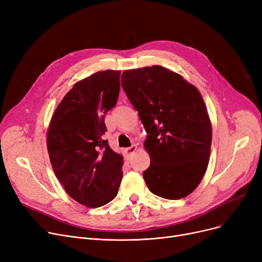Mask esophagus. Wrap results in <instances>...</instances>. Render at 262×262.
Returning <instances> with one entry per match:
<instances>
[{"instance_id":"1","label":"esophagus","mask_w":262,"mask_h":262,"mask_svg":"<svg viewBox=\"0 0 262 262\" xmlns=\"http://www.w3.org/2000/svg\"><path fill=\"white\" fill-rule=\"evenodd\" d=\"M136 149H137V146H136L135 144H133L132 146H129V147H127V148L125 149V152H126V154L129 156V155H132V154L135 153Z\"/></svg>"}]
</instances>
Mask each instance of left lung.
I'll return each mask as SVG.
<instances>
[{"label": "left lung", "mask_w": 262, "mask_h": 262, "mask_svg": "<svg viewBox=\"0 0 262 262\" xmlns=\"http://www.w3.org/2000/svg\"><path fill=\"white\" fill-rule=\"evenodd\" d=\"M121 85L147 134V188L168 200L187 196L201 183L210 156L211 123L201 93L160 66L124 71Z\"/></svg>", "instance_id": "obj_1"}]
</instances>
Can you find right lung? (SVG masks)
<instances>
[{"label": "right lung", "mask_w": 262, "mask_h": 262, "mask_svg": "<svg viewBox=\"0 0 262 262\" xmlns=\"http://www.w3.org/2000/svg\"><path fill=\"white\" fill-rule=\"evenodd\" d=\"M120 74L106 70L76 82L55 110L48 130L55 175L69 195L92 208L112 202L122 181L123 158L102 138L105 114L119 98Z\"/></svg>", "instance_id": "1"}]
</instances>
